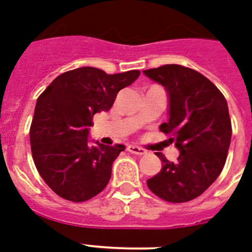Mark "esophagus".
Returning a JSON list of instances; mask_svg holds the SVG:
<instances>
[{
    "instance_id": "1",
    "label": "esophagus",
    "mask_w": 252,
    "mask_h": 252,
    "mask_svg": "<svg viewBox=\"0 0 252 252\" xmlns=\"http://www.w3.org/2000/svg\"><path fill=\"white\" fill-rule=\"evenodd\" d=\"M126 150L129 151V153H132V154H136V155L146 154V150H145V149L136 146V145H129V146H126Z\"/></svg>"
}]
</instances>
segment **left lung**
I'll return each instance as SVG.
<instances>
[{
	"label": "left lung",
	"mask_w": 252,
	"mask_h": 252,
	"mask_svg": "<svg viewBox=\"0 0 252 252\" xmlns=\"http://www.w3.org/2000/svg\"><path fill=\"white\" fill-rule=\"evenodd\" d=\"M144 73L167 92L168 122L159 128L180 151L175 163L157 153L161 169L147 180V186L167 202H189L204 193L224 168L232 138L228 103L195 69L165 64Z\"/></svg>",
	"instance_id": "8db88e82"
}]
</instances>
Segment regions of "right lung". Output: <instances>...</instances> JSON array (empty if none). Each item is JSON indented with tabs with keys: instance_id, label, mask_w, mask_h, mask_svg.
<instances>
[{
	"instance_id": "right-lung-1",
	"label": "right lung",
	"mask_w": 252,
	"mask_h": 252,
	"mask_svg": "<svg viewBox=\"0 0 252 252\" xmlns=\"http://www.w3.org/2000/svg\"><path fill=\"white\" fill-rule=\"evenodd\" d=\"M138 76V69L107 75L80 67L55 77L37 98L31 150L40 176L59 197L84 202L106 188L112 163L126 146L89 144L92 118L108 111L120 89Z\"/></svg>"
}]
</instances>
